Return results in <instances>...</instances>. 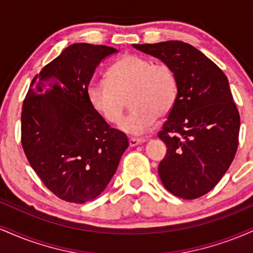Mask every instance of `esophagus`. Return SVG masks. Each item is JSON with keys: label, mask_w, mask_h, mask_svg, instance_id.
I'll return each instance as SVG.
<instances>
[{"label": "esophagus", "mask_w": 253, "mask_h": 253, "mask_svg": "<svg viewBox=\"0 0 253 253\" xmlns=\"http://www.w3.org/2000/svg\"><path fill=\"white\" fill-rule=\"evenodd\" d=\"M145 141H146V139L145 138H129L128 139L129 146H136V145L143 144Z\"/></svg>", "instance_id": "1"}]
</instances>
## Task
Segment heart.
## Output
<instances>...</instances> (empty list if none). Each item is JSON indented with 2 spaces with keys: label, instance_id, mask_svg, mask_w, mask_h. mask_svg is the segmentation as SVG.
<instances>
[{
  "label": "heart",
  "instance_id": "heart-1",
  "mask_svg": "<svg viewBox=\"0 0 253 253\" xmlns=\"http://www.w3.org/2000/svg\"><path fill=\"white\" fill-rule=\"evenodd\" d=\"M107 82H91L86 96L91 108L107 123L121 121L128 98L132 110L121 124L125 132L141 134L165 117L178 97V80L170 65L127 54L106 74Z\"/></svg>",
  "mask_w": 253,
  "mask_h": 253
}]
</instances>
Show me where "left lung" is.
Here are the masks:
<instances>
[{
    "label": "left lung",
    "mask_w": 253,
    "mask_h": 253,
    "mask_svg": "<svg viewBox=\"0 0 253 253\" xmlns=\"http://www.w3.org/2000/svg\"><path fill=\"white\" fill-rule=\"evenodd\" d=\"M175 71L178 97L159 130L167 155L159 163L163 185L173 195L194 200L219 183L236 156L240 117L221 69L187 42L134 43Z\"/></svg>",
    "instance_id": "obj_1"
}]
</instances>
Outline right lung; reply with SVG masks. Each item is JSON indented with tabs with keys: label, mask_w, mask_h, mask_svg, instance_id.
<instances>
[{
	"label": "right lung",
	"mask_w": 253,
	"mask_h": 253,
	"mask_svg": "<svg viewBox=\"0 0 253 253\" xmlns=\"http://www.w3.org/2000/svg\"><path fill=\"white\" fill-rule=\"evenodd\" d=\"M115 48L72 43L34 76L21 112V144L28 163L51 193L85 203L106 189L128 139L90 106L95 69Z\"/></svg>",
	"instance_id": "obj_1"
}]
</instances>
